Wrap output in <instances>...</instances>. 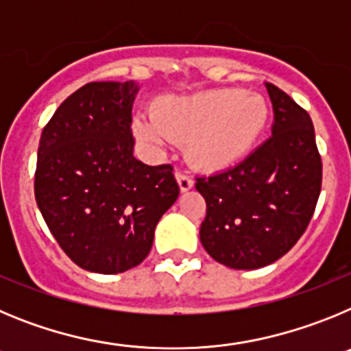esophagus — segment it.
Listing matches in <instances>:
<instances>
[{
	"mask_svg": "<svg viewBox=\"0 0 351 351\" xmlns=\"http://www.w3.org/2000/svg\"><path fill=\"white\" fill-rule=\"evenodd\" d=\"M176 179H178L181 191L191 190V188H193V184H195L193 179H191L190 176H188V173H184V172H176Z\"/></svg>",
	"mask_w": 351,
	"mask_h": 351,
	"instance_id": "1",
	"label": "esophagus"
}]
</instances>
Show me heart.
Listing matches in <instances>:
<instances>
[{
    "label": "heart",
    "instance_id": "b5f03b06",
    "mask_svg": "<svg viewBox=\"0 0 351 351\" xmlns=\"http://www.w3.org/2000/svg\"><path fill=\"white\" fill-rule=\"evenodd\" d=\"M269 107L260 95L243 89H213L154 104L153 116L138 114L133 133L158 153L167 142L182 144L195 165L221 170L235 165L267 128Z\"/></svg>",
    "mask_w": 351,
    "mask_h": 351
}]
</instances>
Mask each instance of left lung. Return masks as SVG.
Wrapping results in <instances>:
<instances>
[{
	"label": "left lung",
	"instance_id": "8db88e82",
	"mask_svg": "<svg viewBox=\"0 0 351 351\" xmlns=\"http://www.w3.org/2000/svg\"><path fill=\"white\" fill-rule=\"evenodd\" d=\"M272 137L246 160L197 178L206 198L200 243L230 269H258L288 253L306 232L322 190V158L309 114L274 84Z\"/></svg>",
	"mask_w": 351,
	"mask_h": 351
}]
</instances>
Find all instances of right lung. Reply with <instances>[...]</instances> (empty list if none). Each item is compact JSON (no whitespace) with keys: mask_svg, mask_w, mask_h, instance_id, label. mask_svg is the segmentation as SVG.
I'll return each mask as SVG.
<instances>
[{"mask_svg":"<svg viewBox=\"0 0 351 351\" xmlns=\"http://www.w3.org/2000/svg\"><path fill=\"white\" fill-rule=\"evenodd\" d=\"M138 88L89 82L58 107L42 132L35 198L49 230L79 267L117 274L149 255L154 228L178 200L172 165L133 156Z\"/></svg>","mask_w":351,"mask_h":351,"instance_id":"obj_1","label":"right lung"}]
</instances>
